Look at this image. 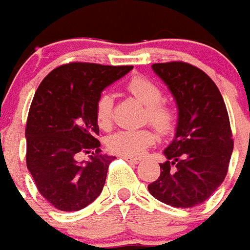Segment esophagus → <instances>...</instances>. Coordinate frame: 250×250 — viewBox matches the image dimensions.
I'll return each instance as SVG.
<instances>
[{
	"mask_svg": "<svg viewBox=\"0 0 250 250\" xmlns=\"http://www.w3.org/2000/svg\"><path fill=\"white\" fill-rule=\"evenodd\" d=\"M122 159H125L126 162L134 163V164H137V163L141 162V159H140V157H134V156H122Z\"/></svg>",
	"mask_w": 250,
	"mask_h": 250,
	"instance_id": "obj_1",
	"label": "esophagus"
}]
</instances>
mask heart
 <instances>
[{
    "instance_id": "1",
    "label": "heart",
    "mask_w": 250,
    "mask_h": 250,
    "mask_svg": "<svg viewBox=\"0 0 250 250\" xmlns=\"http://www.w3.org/2000/svg\"><path fill=\"white\" fill-rule=\"evenodd\" d=\"M126 90L146 106L145 120L149 121L160 133L171 132L176 124V110L172 105L163 101L162 88L150 79L133 77L126 82ZM95 120L100 128L109 129L113 122V97L102 94L95 105ZM156 136L149 129L140 130H120L111 134L107 140V146L111 152L122 156H139L148 146L155 143Z\"/></svg>"
}]
</instances>
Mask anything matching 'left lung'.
Masks as SVG:
<instances>
[{
    "label": "left lung",
    "instance_id": "obj_1",
    "mask_svg": "<svg viewBox=\"0 0 250 250\" xmlns=\"http://www.w3.org/2000/svg\"><path fill=\"white\" fill-rule=\"evenodd\" d=\"M178 105L175 137L164 149L167 162L148 186L150 195L172 207L207 201L224 182L233 137L224 98L206 72L185 62L152 64Z\"/></svg>",
    "mask_w": 250,
    "mask_h": 250
}]
</instances>
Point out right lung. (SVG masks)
Masks as SVG:
<instances>
[{
	"label": "right lung",
	"instance_id": "1",
	"mask_svg": "<svg viewBox=\"0 0 250 250\" xmlns=\"http://www.w3.org/2000/svg\"><path fill=\"white\" fill-rule=\"evenodd\" d=\"M132 68L75 62L56 67L37 87L26 120V167L58 210H82L102 192L114 156L100 149L95 105L104 88ZM90 151L88 162H77Z\"/></svg>",
	"mask_w": 250,
	"mask_h": 250
}]
</instances>
